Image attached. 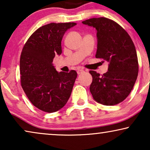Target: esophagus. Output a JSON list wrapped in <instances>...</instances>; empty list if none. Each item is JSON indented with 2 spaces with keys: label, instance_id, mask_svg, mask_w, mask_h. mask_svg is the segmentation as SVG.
Returning <instances> with one entry per match:
<instances>
[{
  "label": "esophagus",
  "instance_id": "34e87169",
  "mask_svg": "<svg viewBox=\"0 0 150 150\" xmlns=\"http://www.w3.org/2000/svg\"><path fill=\"white\" fill-rule=\"evenodd\" d=\"M85 70L84 69H79V70H77V74H81L83 73Z\"/></svg>",
  "mask_w": 150,
  "mask_h": 150
}]
</instances>
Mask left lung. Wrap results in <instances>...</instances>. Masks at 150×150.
Wrapping results in <instances>:
<instances>
[{"instance_id": "left-lung-1", "label": "left lung", "mask_w": 150, "mask_h": 150, "mask_svg": "<svg viewBox=\"0 0 150 150\" xmlns=\"http://www.w3.org/2000/svg\"><path fill=\"white\" fill-rule=\"evenodd\" d=\"M82 23L97 30L96 58L108 62V71H90V92L94 100L106 106L117 104L132 91L139 71L137 51L132 39L122 26L106 18H93Z\"/></svg>"}]
</instances>
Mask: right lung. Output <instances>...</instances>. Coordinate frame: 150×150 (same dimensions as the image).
Returning a JSON list of instances; mask_svg holds the SVG:
<instances>
[{
	"label": "right lung",
	"mask_w": 150,
	"mask_h": 150,
	"mask_svg": "<svg viewBox=\"0 0 150 150\" xmlns=\"http://www.w3.org/2000/svg\"><path fill=\"white\" fill-rule=\"evenodd\" d=\"M74 22L50 23L41 26L28 38L20 61L21 85L33 105L46 112H54L66 104L77 77L75 70H56L52 61L62 53L61 41Z\"/></svg>",
	"instance_id": "1"
}]
</instances>
